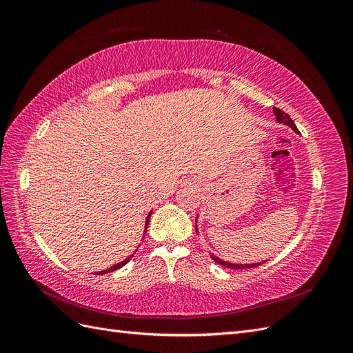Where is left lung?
<instances>
[{
  "instance_id": "8db88e82",
  "label": "left lung",
  "mask_w": 353,
  "mask_h": 353,
  "mask_svg": "<svg viewBox=\"0 0 353 353\" xmlns=\"http://www.w3.org/2000/svg\"><path fill=\"white\" fill-rule=\"evenodd\" d=\"M274 110V114H275V117H276V122L279 123H283V125H287V126H290L292 130L296 132V134H299V131H297V128H296V125H294V122L292 121V117L288 116L287 113H284L283 110H280V109H276V108H274L272 109ZM197 218H199V215H197ZM197 218H196V231L199 232V230H197ZM210 256H212V259L215 261V262H218L219 265H222V266H225V268H231V270H243V268H256V266H259V265H262L263 262H266V261H263V262H258V263H231V262H227V261H223V259H221V258H218V256H215L213 253H210Z\"/></svg>"
}]
</instances>
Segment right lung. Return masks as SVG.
<instances>
[{
	"instance_id": "add662e5",
	"label": "right lung",
	"mask_w": 353,
	"mask_h": 353,
	"mask_svg": "<svg viewBox=\"0 0 353 353\" xmlns=\"http://www.w3.org/2000/svg\"><path fill=\"white\" fill-rule=\"evenodd\" d=\"M152 212L153 210H150L148 212V215H147V218H145V225H144V234H145V231H147V227H148V219H150V215H152ZM144 237V236H143ZM134 256V253L132 254H130L128 256V258H125L123 261H121L119 263H114L113 266H110V268H108V270H104V271H100V272H97V274H108V272H113V271H116V270H119V268H122L123 265H126L128 262H130V259L132 258Z\"/></svg>"
}]
</instances>
